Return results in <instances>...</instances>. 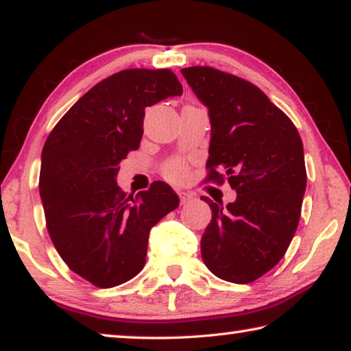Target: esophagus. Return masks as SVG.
Here are the masks:
<instances>
[{"label":"esophagus","mask_w":351,"mask_h":351,"mask_svg":"<svg viewBox=\"0 0 351 351\" xmlns=\"http://www.w3.org/2000/svg\"><path fill=\"white\" fill-rule=\"evenodd\" d=\"M178 195H180V201H181V204H187V203H190V201H193V195H192V193L180 192Z\"/></svg>","instance_id":"34e87169"}]
</instances>
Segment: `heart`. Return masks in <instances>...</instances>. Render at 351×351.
Returning a JSON list of instances; mask_svg holds the SVG:
<instances>
[{"instance_id":"heart-1","label":"heart","mask_w":351,"mask_h":351,"mask_svg":"<svg viewBox=\"0 0 351 351\" xmlns=\"http://www.w3.org/2000/svg\"><path fill=\"white\" fill-rule=\"evenodd\" d=\"M162 173L170 181H182L187 176V164L182 159H171L164 165Z\"/></svg>"}]
</instances>
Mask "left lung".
I'll use <instances>...</instances> for the list:
<instances>
[{
	"label": "left lung",
	"instance_id": "left-lung-1",
	"mask_svg": "<svg viewBox=\"0 0 351 351\" xmlns=\"http://www.w3.org/2000/svg\"><path fill=\"white\" fill-rule=\"evenodd\" d=\"M181 73L209 108L206 181L223 184L228 176L237 192L224 207L201 197L212 209L201 257L223 280L251 283L282 260L299 226L306 187L304 144L291 119L251 82L210 66Z\"/></svg>",
	"mask_w": 351,
	"mask_h": 351
}]
</instances>
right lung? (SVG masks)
Segmentation results:
<instances>
[{"label":"right lung","mask_w":351,"mask_h":351,"mask_svg":"<svg viewBox=\"0 0 351 351\" xmlns=\"http://www.w3.org/2000/svg\"><path fill=\"white\" fill-rule=\"evenodd\" d=\"M170 69H123L71 106L41 152L40 197L47 232L71 271L112 288L145 265L148 234L180 198L154 181L136 197L116 184L119 164L138 150L145 108L181 96Z\"/></svg>","instance_id":"1"}]
</instances>
